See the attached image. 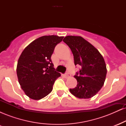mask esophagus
<instances>
[{"mask_svg": "<svg viewBox=\"0 0 126 126\" xmlns=\"http://www.w3.org/2000/svg\"><path fill=\"white\" fill-rule=\"evenodd\" d=\"M69 76H70V74H69V72H66V73H65V75H64V77L66 78H69Z\"/></svg>", "mask_w": 126, "mask_h": 126, "instance_id": "esophagus-1", "label": "esophagus"}]
</instances>
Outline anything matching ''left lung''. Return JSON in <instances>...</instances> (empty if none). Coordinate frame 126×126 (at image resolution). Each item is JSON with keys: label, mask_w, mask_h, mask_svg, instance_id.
<instances>
[{"label": "left lung", "mask_w": 126, "mask_h": 126, "mask_svg": "<svg viewBox=\"0 0 126 126\" xmlns=\"http://www.w3.org/2000/svg\"><path fill=\"white\" fill-rule=\"evenodd\" d=\"M63 41L73 53L75 66H80L74 76L77 85L69 89L70 93L79 98L92 97L104 83L107 72L104 59L97 49L82 37L66 36Z\"/></svg>", "instance_id": "obj_1"}]
</instances>
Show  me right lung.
<instances>
[{
	"label": "right lung",
	"instance_id": "obj_1",
	"mask_svg": "<svg viewBox=\"0 0 126 126\" xmlns=\"http://www.w3.org/2000/svg\"><path fill=\"white\" fill-rule=\"evenodd\" d=\"M63 37L43 36L30 43L21 53L17 64V76L22 90L31 99L38 100L48 95L54 82L61 76L53 67L51 57Z\"/></svg>",
	"mask_w": 126,
	"mask_h": 126
}]
</instances>
